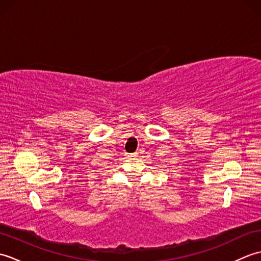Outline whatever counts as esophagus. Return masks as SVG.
Listing matches in <instances>:
<instances>
[{
  "mask_svg": "<svg viewBox=\"0 0 261 261\" xmlns=\"http://www.w3.org/2000/svg\"><path fill=\"white\" fill-rule=\"evenodd\" d=\"M136 156H137L136 152H134V153H126V158H129V159H134Z\"/></svg>",
  "mask_w": 261,
  "mask_h": 261,
  "instance_id": "obj_1",
  "label": "esophagus"
}]
</instances>
